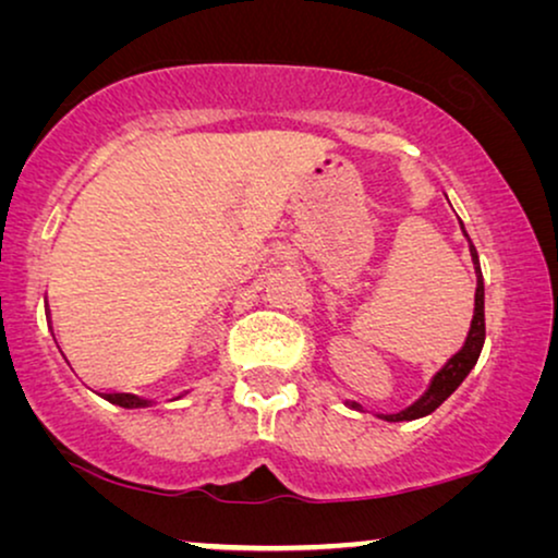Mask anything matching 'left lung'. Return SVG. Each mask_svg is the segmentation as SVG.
<instances>
[{
    "label": "left lung",
    "mask_w": 558,
    "mask_h": 558,
    "mask_svg": "<svg viewBox=\"0 0 558 558\" xmlns=\"http://www.w3.org/2000/svg\"><path fill=\"white\" fill-rule=\"evenodd\" d=\"M471 258H473V266H476V307H473L469 339H465L463 349H460L458 354H452L445 367L432 377L429 388H426V393L418 398L416 403H411L409 409L398 411V414H380V418H385V422H411V418H422L426 414H432V411L442 405V401H447V398L456 393L458 385L465 380V375L471 373L473 364L478 362V354L481 349H484V339H486V320H484V277H481L478 253L473 245H471ZM349 405H352V409H360L356 403H349Z\"/></svg>",
    "instance_id": "8db88e82"
}]
</instances>
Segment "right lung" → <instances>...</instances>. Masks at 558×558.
I'll use <instances>...</instances> for the list:
<instances>
[{"label":"right lung","mask_w":558,"mask_h":558,"mask_svg":"<svg viewBox=\"0 0 558 558\" xmlns=\"http://www.w3.org/2000/svg\"><path fill=\"white\" fill-rule=\"evenodd\" d=\"M102 398L116 403V405H121V409H142V405H149V401H144V398H136L132 393H106Z\"/></svg>","instance_id":"right-lung-1"}]
</instances>
